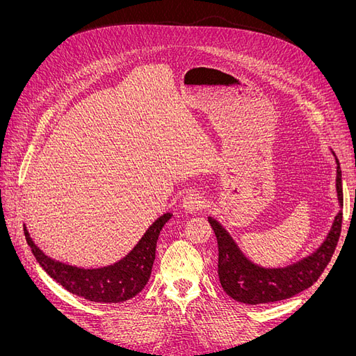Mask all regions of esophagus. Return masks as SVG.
<instances>
[{
	"label": "esophagus",
	"mask_w": 356,
	"mask_h": 356,
	"mask_svg": "<svg viewBox=\"0 0 356 356\" xmlns=\"http://www.w3.org/2000/svg\"><path fill=\"white\" fill-rule=\"evenodd\" d=\"M204 207H207V202H204V197L197 191H190L188 195L182 199V208L188 213H195L203 209Z\"/></svg>",
	"instance_id": "esophagus-1"
}]
</instances>
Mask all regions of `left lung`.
I'll return each mask as SVG.
<instances>
[{
    "instance_id": "obj_1",
    "label": "left lung",
    "mask_w": 356,
    "mask_h": 356,
    "mask_svg": "<svg viewBox=\"0 0 356 356\" xmlns=\"http://www.w3.org/2000/svg\"><path fill=\"white\" fill-rule=\"evenodd\" d=\"M337 161L336 188L340 207H343L341 169ZM218 242V277L222 289L233 300L245 305H263L293 297L314 285L325 270L336 251L341 232L343 212L334 218L332 227L318 250L291 266L264 268L254 264L242 254L232 236L213 218H208Z\"/></svg>"
}]
</instances>
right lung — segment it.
I'll return each mask as SVG.
<instances>
[{
	"label": "right lung",
	"instance_id": "right-lung-1",
	"mask_svg": "<svg viewBox=\"0 0 356 356\" xmlns=\"http://www.w3.org/2000/svg\"><path fill=\"white\" fill-rule=\"evenodd\" d=\"M170 217L169 212L161 215L124 258L99 268H81L53 260L32 242L25 225L24 232L38 264L70 293L96 303H120L141 293L147 285L156 258L159 234Z\"/></svg>",
	"mask_w": 356,
	"mask_h": 356
}]
</instances>
